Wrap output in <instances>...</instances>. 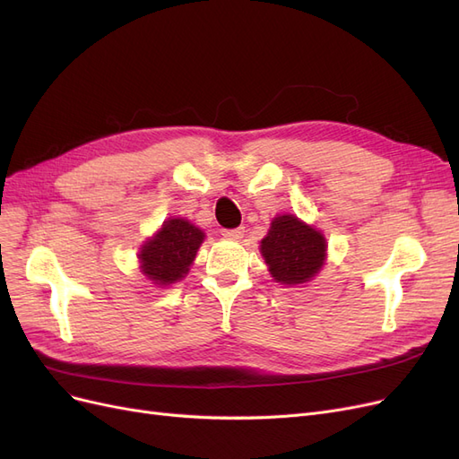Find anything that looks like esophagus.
I'll list each match as a JSON object with an SVG mask.
<instances>
[{"label":"esophagus","instance_id":"1","mask_svg":"<svg viewBox=\"0 0 459 459\" xmlns=\"http://www.w3.org/2000/svg\"><path fill=\"white\" fill-rule=\"evenodd\" d=\"M221 235H224L226 239L238 241V239H241L243 235H245V228H235V230H221Z\"/></svg>","mask_w":459,"mask_h":459}]
</instances>
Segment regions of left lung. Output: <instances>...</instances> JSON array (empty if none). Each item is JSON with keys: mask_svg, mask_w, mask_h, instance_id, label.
Here are the masks:
<instances>
[{"mask_svg": "<svg viewBox=\"0 0 459 459\" xmlns=\"http://www.w3.org/2000/svg\"><path fill=\"white\" fill-rule=\"evenodd\" d=\"M260 253L277 283L300 285L322 270L327 243L316 228L293 214H281L272 220L268 235L260 241Z\"/></svg>", "mask_w": 459, "mask_h": 459, "instance_id": "1", "label": "left lung"}]
</instances>
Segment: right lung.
<instances>
[{
    "label": "right lung",
    "mask_w": 459,
    "mask_h": 459,
    "mask_svg": "<svg viewBox=\"0 0 459 459\" xmlns=\"http://www.w3.org/2000/svg\"><path fill=\"white\" fill-rule=\"evenodd\" d=\"M204 233L186 218L166 220L162 228L142 245V272L155 285H170L186 277L195 260Z\"/></svg>",
    "instance_id": "add662e5"
}]
</instances>
